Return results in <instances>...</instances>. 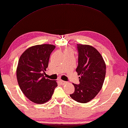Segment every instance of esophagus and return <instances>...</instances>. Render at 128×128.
Wrapping results in <instances>:
<instances>
[{
    "label": "esophagus",
    "instance_id": "esophagus-1",
    "mask_svg": "<svg viewBox=\"0 0 128 128\" xmlns=\"http://www.w3.org/2000/svg\"><path fill=\"white\" fill-rule=\"evenodd\" d=\"M60 83H61V84L62 85H64V84H66V82H65V81H63V80H60Z\"/></svg>",
    "mask_w": 128,
    "mask_h": 128
}]
</instances>
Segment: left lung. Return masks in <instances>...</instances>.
I'll return each instance as SVG.
<instances>
[{"label":"left lung","mask_w":128,"mask_h":128,"mask_svg":"<svg viewBox=\"0 0 128 128\" xmlns=\"http://www.w3.org/2000/svg\"><path fill=\"white\" fill-rule=\"evenodd\" d=\"M78 66L76 71L79 84H73L74 92L70 97L77 102L86 103L96 97L102 88L106 74V65L96 48L89 45L77 44Z\"/></svg>","instance_id":"obj_1"}]
</instances>
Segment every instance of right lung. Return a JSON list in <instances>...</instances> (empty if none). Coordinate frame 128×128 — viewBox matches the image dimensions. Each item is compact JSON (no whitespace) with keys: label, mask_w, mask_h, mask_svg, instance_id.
I'll return each mask as SVG.
<instances>
[{"label":"right lung","mask_w":128,"mask_h":128,"mask_svg":"<svg viewBox=\"0 0 128 128\" xmlns=\"http://www.w3.org/2000/svg\"><path fill=\"white\" fill-rule=\"evenodd\" d=\"M54 48L55 46L51 44L31 46L19 60L16 70L18 84L24 94L36 104L47 102L58 86L55 80L45 78L42 74L48 67L50 54Z\"/></svg>","instance_id":"right-lung-1"}]
</instances>
